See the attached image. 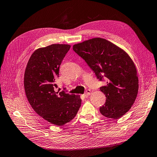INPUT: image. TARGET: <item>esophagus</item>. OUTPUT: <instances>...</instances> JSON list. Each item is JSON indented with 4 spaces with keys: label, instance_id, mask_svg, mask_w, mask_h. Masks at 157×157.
Wrapping results in <instances>:
<instances>
[{
    "label": "esophagus",
    "instance_id": "esophagus-1",
    "mask_svg": "<svg viewBox=\"0 0 157 157\" xmlns=\"http://www.w3.org/2000/svg\"><path fill=\"white\" fill-rule=\"evenodd\" d=\"M90 94H91V91H90V90H86V91L85 92V95H85V97H86V98H87L89 95H90Z\"/></svg>",
    "mask_w": 157,
    "mask_h": 157
}]
</instances>
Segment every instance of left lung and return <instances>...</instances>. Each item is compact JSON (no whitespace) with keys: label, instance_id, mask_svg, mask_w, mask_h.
Returning a JSON list of instances; mask_svg holds the SVG:
<instances>
[{"label":"left lung","instance_id":"obj_1","mask_svg":"<svg viewBox=\"0 0 157 157\" xmlns=\"http://www.w3.org/2000/svg\"><path fill=\"white\" fill-rule=\"evenodd\" d=\"M72 49L85 60L97 78L107 84L100 88L106 101L100 112L108 118L117 119L131 108L137 97V70L124 50L101 38H93L73 45Z\"/></svg>","mask_w":157,"mask_h":157}]
</instances>
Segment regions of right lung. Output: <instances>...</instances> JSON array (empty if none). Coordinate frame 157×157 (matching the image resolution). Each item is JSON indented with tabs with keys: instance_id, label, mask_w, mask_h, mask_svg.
I'll return each instance as SVG.
<instances>
[{
	"instance_id": "1",
	"label": "right lung",
	"mask_w": 157,
	"mask_h": 157,
	"mask_svg": "<svg viewBox=\"0 0 157 157\" xmlns=\"http://www.w3.org/2000/svg\"><path fill=\"white\" fill-rule=\"evenodd\" d=\"M70 47L52 44L36 49L25 72V91L31 107L43 119L59 126L74 119L81 104L79 95L54 90L61 62Z\"/></svg>"
}]
</instances>
